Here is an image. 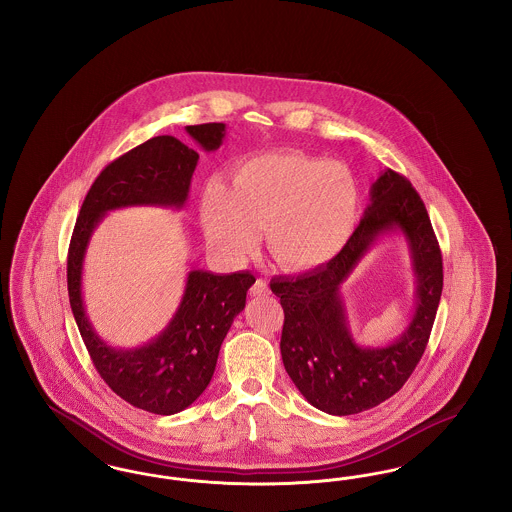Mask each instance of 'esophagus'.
Listing matches in <instances>:
<instances>
[{"mask_svg": "<svg viewBox=\"0 0 512 512\" xmlns=\"http://www.w3.org/2000/svg\"><path fill=\"white\" fill-rule=\"evenodd\" d=\"M249 292H251V295H257V297H261V295H268V293H270V288H268L267 280L257 278Z\"/></svg>", "mask_w": 512, "mask_h": 512, "instance_id": "obj_1", "label": "esophagus"}]
</instances>
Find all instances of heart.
I'll return each instance as SVG.
<instances>
[{
	"mask_svg": "<svg viewBox=\"0 0 512 512\" xmlns=\"http://www.w3.org/2000/svg\"><path fill=\"white\" fill-rule=\"evenodd\" d=\"M359 213L353 174L301 151L247 157L234 167L228 188L209 182L201 195V222L222 259L244 261L265 226L268 253L288 270L334 261L353 238Z\"/></svg>",
	"mask_w": 512,
	"mask_h": 512,
	"instance_id": "heart-1",
	"label": "heart"
}]
</instances>
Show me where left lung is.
<instances>
[{
	"mask_svg": "<svg viewBox=\"0 0 512 512\" xmlns=\"http://www.w3.org/2000/svg\"><path fill=\"white\" fill-rule=\"evenodd\" d=\"M391 233L403 235L415 274L412 322L386 346H361L348 328L340 288L365 253ZM443 288L438 240L411 182L386 169L370 186V203L340 255L299 276L270 280L280 297V351L295 388L322 413L345 416L380 405L403 388L430 338Z\"/></svg>",
	"mask_w": 512,
	"mask_h": 512,
	"instance_id": "8db88e82",
	"label": "left lung"
}]
</instances>
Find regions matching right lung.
Returning <instances> with one entry per match:
<instances>
[{
  "label": "right lung",
  "mask_w": 512,
  "mask_h": 512,
  "mask_svg": "<svg viewBox=\"0 0 512 512\" xmlns=\"http://www.w3.org/2000/svg\"><path fill=\"white\" fill-rule=\"evenodd\" d=\"M203 151L226 138L224 122L186 126ZM199 153L174 136H157L107 165L86 195L76 219L67 261L69 299L84 345L105 384L130 405L155 414L188 409L209 386L220 345L245 307L255 276L247 270L217 274L192 267L169 324L138 347H115L103 340L86 315L82 272L99 222L124 207L184 209Z\"/></svg>",
  "instance_id": "1"
}]
</instances>
